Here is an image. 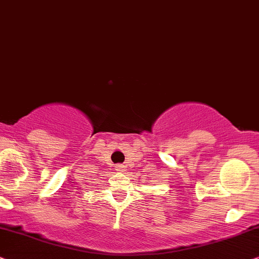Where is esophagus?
<instances>
[{
	"mask_svg": "<svg viewBox=\"0 0 259 259\" xmlns=\"http://www.w3.org/2000/svg\"><path fill=\"white\" fill-rule=\"evenodd\" d=\"M125 164H117L116 165V169L118 170V171H123V170H125Z\"/></svg>",
	"mask_w": 259,
	"mask_h": 259,
	"instance_id": "obj_1",
	"label": "esophagus"
}]
</instances>
